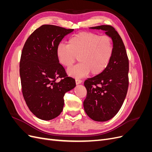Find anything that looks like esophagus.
Wrapping results in <instances>:
<instances>
[{
  "label": "esophagus",
  "mask_w": 152,
  "mask_h": 152,
  "mask_svg": "<svg viewBox=\"0 0 152 152\" xmlns=\"http://www.w3.org/2000/svg\"><path fill=\"white\" fill-rule=\"evenodd\" d=\"M75 82H76V84L78 85V84H80L82 83V80H80V79H75Z\"/></svg>",
  "instance_id": "obj_1"
}]
</instances>
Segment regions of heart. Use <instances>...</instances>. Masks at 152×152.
<instances>
[{"instance_id":"b5f03b06","label":"heart","mask_w":152,"mask_h":152,"mask_svg":"<svg viewBox=\"0 0 152 152\" xmlns=\"http://www.w3.org/2000/svg\"><path fill=\"white\" fill-rule=\"evenodd\" d=\"M113 45L108 36L82 31L70 39L68 44H59L56 56L59 63L69 68L78 59V65L68 69L69 75L76 79L88 75H98L107 68L112 58Z\"/></svg>"}]
</instances>
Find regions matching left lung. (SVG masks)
Segmentation results:
<instances>
[{
    "instance_id": "8db88e82",
    "label": "left lung",
    "mask_w": 152,
    "mask_h": 152,
    "mask_svg": "<svg viewBox=\"0 0 152 152\" xmlns=\"http://www.w3.org/2000/svg\"><path fill=\"white\" fill-rule=\"evenodd\" d=\"M102 30L112 39L113 52L108 66L98 75L84 82L87 96L84 102L86 113L94 121L105 122L121 109L129 86V60L123 41L110 25L91 27Z\"/></svg>"
}]
</instances>
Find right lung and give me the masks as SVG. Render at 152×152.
I'll return each mask as SVG.
<instances>
[{"label": "right lung", "instance_id": "right-lung-1", "mask_svg": "<svg viewBox=\"0 0 152 152\" xmlns=\"http://www.w3.org/2000/svg\"><path fill=\"white\" fill-rule=\"evenodd\" d=\"M73 29L44 25L32 33L23 48L20 63L22 93L35 115L44 121L57 117L62 112L64 96L75 87V81L66 77L56 56L62 39ZM58 77H64L59 83Z\"/></svg>", "mask_w": 152, "mask_h": 152}]
</instances>
